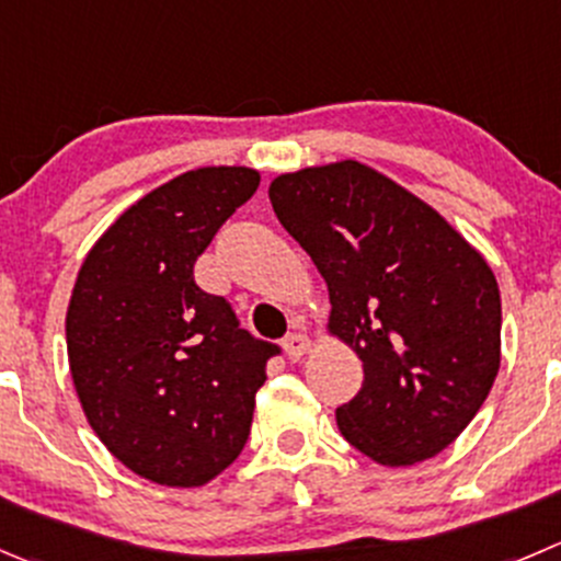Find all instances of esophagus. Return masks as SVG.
<instances>
[{
    "mask_svg": "<svg viewBox=\"0 0 561 561\" xmlns=\"http://www.w3.org/2000/svg\"><path fill=\"white\" fill-rule=\"evenodd\" d=\"M307 351H309V336L307 334H301V331H293V334L285 336L287 358L298 362V358H301Z\"/></svg>",
    "mask_w": 561,
    "mask_h": 561,
    "instance_id": "esophagus-1",
    "label": "esophagus"
}]
</instances>
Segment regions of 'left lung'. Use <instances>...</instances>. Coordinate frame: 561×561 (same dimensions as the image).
Masks as SVG:
<instances>
[{
	"instance_id": "left-lung-1",
	"label": "left lung",
	"mask_w": 561,
	"mask_h": 561,
	"mask_svg": "<svg viewBox=\"0 0 561 561\" xmlns=\"http://www.w3.org/2000/svg\"><path fill=\"white\" fill-rule=\"evenodd\" d=\"M268 197L329 285L331 329L364 364L358 394L336 408L345 442L383 466L442 453L499 373L493 271L431 205L358 161L279 175Z\"/></svg>"
}]
</instances>
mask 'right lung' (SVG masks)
I'll use <instances>...</instances> for the list:
<instances>
[{"label": "right lung", "instance_id": "add662e5", "mask_svg": "<svg viewBox=\"0 0 561 561\" xmlns=\"http://www.w3.org/2000/svg\"><path fill=\"white\" fill-rule=\"evenodd\" d=\"M257 186L247 167L164 183L103 232L70 296L81 408L108 453L159 485H205L241 455L265 364L282 353L194 282L197 257Z\"/></svg>", "mask_w": 561, "mask_h": 561}]
</instances>
